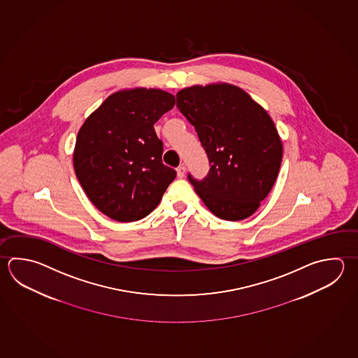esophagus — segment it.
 Listing matches in <instances>:
<instances>
[{"instance_id": "34e87169", "label": "esophagus", "mask_w": 358, "mask_h": 358, "mask_svg": "<svg viewBox=\"0 0 358 358\" xmlns=\"http://www.w3.org/2000/svg\"><path fill=\"white\" fill-rule=\"evenodd\" d=\"M176 171H177V176H178L180 178H182L183 176H185V172H186V167H185L183 164H181V166L177 167Z\"/></svg>"}]
</instances>
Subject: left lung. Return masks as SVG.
I'll return each mask as SVG.
<instances>
[{
  "label": "left lung",
  "mask_w": 358,
  "mask_h": 358,
  "mask_svg": "<svg viewBox=\"0 0 358 358\" xmlns=\"http://www.w3.org/2000/svg\"><path fill=\"white\" fill-rule=\"evenodd\" d=\"M176 99L209 159L203 180L187 176L196 194L223 220L252 215L270 194L282 159L270 115L242 88L227 83L183 88Z\"/></svg>",
  "instance_id": "8db88e82"
}]
</instances>
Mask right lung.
Wrapping results in <instances>:
<instances>
[{"instance_id":"obj_1","label":"right lung","mask_w":358,"mask_h":358,"mask_svg":"<svg viewBox=\"0 0 358 358\" xmlns=\"http://www.w3.org/2000/svg\"><path fill=\"white\" fill-rule=\"evenodd\" d=\"M175 106L162 90L135 88L108 96L77 135L76 176L94 206L116 222L149 215L176 178L162 162L155 124Z\"/></svg>"}]
</instances>
